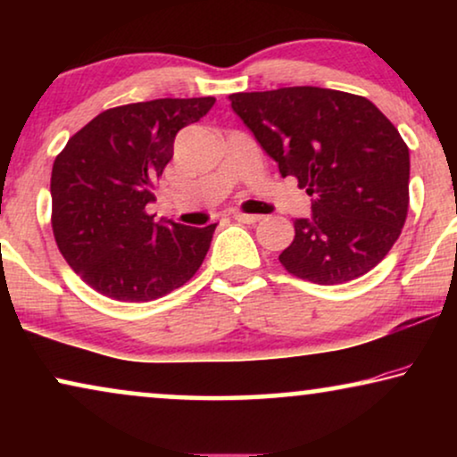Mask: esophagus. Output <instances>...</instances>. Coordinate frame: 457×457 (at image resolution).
<instances>
[{
    "label": "esophagus",
    "instance_id": "34e87169",
    "mask_svg": "<svg viewBox=\"0 0 457 457\" xmlns=\"http://www.w3.org/2000/svg\"><path fill=\"white\" fill-rule=\"evenodd\" d=\"M233 218H235V220L243 222V224H255V222L262 220V216H258V214H241V212H235Z\"/></svg>",
    "mask_w": 457,
    "mask_h": 457
}]
</instances>
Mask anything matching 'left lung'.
Listing matches in <instances>:
<instances>
[{"instance_id":"obj_1","label":"left lung","mask_w":457,"mask_h":457,"mask_svg":"<svg viewBox=\"0 0 457 457\" xmlns=\"http://www.w3.org/2000/svg\"><path fill=\"white\" fill-rule=\"evenodd\" d=\"M230 108L283 177L312 195L295 239L278 255L291 274L341 285L370 272L402 233L410 152L366 97L320 87L233 93Z\"/></svg>"}]
</instances>
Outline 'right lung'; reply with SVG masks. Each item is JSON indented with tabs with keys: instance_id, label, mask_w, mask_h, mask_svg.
<instances>
[{
	"instance_id": "obj_1",
	"label": "right lung",
	"mask_w": 457,
	"mask_h": 457,
	"mask_svg": "<svg viewBox=\"0 0 457 457\" xmlns=\"http://www.w3.org/2000/svg\"><path fill=\"white\" fill-rule=\"evenodd\" d=\"M214 97L152 99L105 110L68 139L52 170V227L68 266L116 302H152L199 270L216 224L154 220L145 205L174 137Z\"/></svg>"
}]
</instances>
